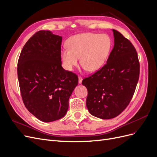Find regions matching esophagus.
Here are the masks:
<instances>
[{
  "mask_svg": "<svg viewBox=\"0 0 157 157\" xmlns=\"http://www.w3.org/2000/svg\"><path fill=\"white\" fill-rule=\"evenodd\" d=\"M82 81V78L81 77H78V83L81 84Z\"/></svg>",
  "mask_w": 157,
  "mask_h": 157,
  "instance_id": "1",
  "label": "esophagus"
}]
</instances>
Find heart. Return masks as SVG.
Returning a JSON list of instances; mask_svg holds the SVG:
<instances>
[{
	"label": "heart",
	"instance_id": "b5f03b06",
	"mask_svg": "<svg viewBox=\"0 0 157 157\" xmlns=\"http://www.w3.org/2000/svg\"><path fill=\"white\" fill-rule=\"evenodd\" d=\"M68 48L61 50V58L65 67L72 71L80 63L90 72H95L105 64L112 42L105 34L84 33L71 36L67 42Z\"/></svg>",
	"mask_w": 157,
	"mask_h": 157
}]
</instances>
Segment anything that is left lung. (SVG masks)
Listing matches in <instances>:
<instances>
[{"label":"left lung","instance_id":"1","mask_svg":"<svg viewBox=\"0 0 157 157\" xmlns=\"http://www.w3.org/2000/svg\"><path fill=\"white\" fill-rule=\"evenodd\" d=\"M112 31L115 44L107 63L82 82L88 90L89 113L101 119L115 118L124 110L134 94L140 76L134 46L121 33Z\"/></svg>","mask_w":157,"mask_h":157}]
</instances>
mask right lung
<instances>
[{"mask_svg": "<svg viewBox=\"0 0 157 157\" xmlns=\"http://www.w3.org/2000/svg\"><path fill=\"white\" fill-rule=\"evenodd\" d=\"M62 36L50 31L36 32L28 40L17 63L23 103L38 119L50 122L63 117L69 99L78 85L77 75L61 66Z\"/></svg>", "mask_w": 157, "mask_h": 157, "instance_id": "1", "label": "right lung"}]
</instances>
